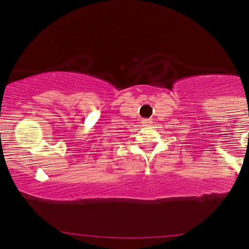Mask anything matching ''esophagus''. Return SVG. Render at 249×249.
<instances>
[{
	"label": "esophagus",
	"mask_w": 249,
	"mask_h": 249,
	"mask_svg": "<svg viewBox=\"0 0 249 249\" xmlns=\"http://www.w3.org/2000/svg\"><path fill=\"white\" fill-rule=\"evenodd\" d=\"M142 125H151L152 120H151V119H142Z\"/></svg>",
	"instance_id": "esophagus-1"
}]
</instances>
